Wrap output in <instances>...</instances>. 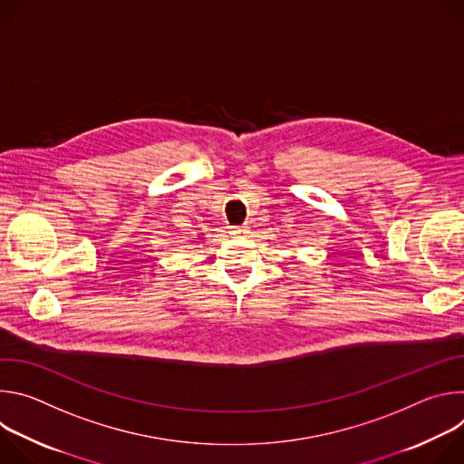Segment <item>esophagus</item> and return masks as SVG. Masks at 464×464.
<instances>
[{
    "label": "esophagus",
    "mask_w": 464,
    "mask_h": 464,
    "mask_svg": "<svg viewBox=\"0 0 464 464\" xmlns=\"http://www.w3.org/2000/svg\"><path fill=\"white\" fill-rule=\"evenodd\" d=\"M227 229H229V235H233V237H242L249 231L246 226H227Z\"/></svg>",
    "instance_id": "esophagus-1"
}]
</instances>
